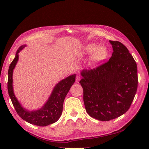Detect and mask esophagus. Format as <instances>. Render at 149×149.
Returning a JSON list of instances; mask_svg holds the SVG:
<instances>
[{
    "mask_svg": "<svg viewBox=\"0 0 149 149\" xmlns=\"http://www.w3.org/2000/svg\"><path fill=\"white\" fill-rule=\"evenodd\" d=\"M80 79H81L80 76H76V83H79Z\"/></svg>",
    "mask_w": 149,
    "mask_h": 149,
    "instance_id": "1",
    "label": "esophagus"
}]
</instances>
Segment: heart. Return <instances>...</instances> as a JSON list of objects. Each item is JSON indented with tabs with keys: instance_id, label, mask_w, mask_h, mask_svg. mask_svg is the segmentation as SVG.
Instances as JSON below:
<instances>
[{
	"instance_id": "heart-1",
	"label": "heart",
	"mask_w": 149,
	"mask_h": 149,
	"mask_svg": "<svg viewBox=\"0 0 149 149\" xmlns=\"http://www.w3.org/2000/svg\"><path fill=\"white\" fill-rule=\"evenodd\" d=\"M97 46L95 43H90L85 46L84 48L85 54L90 55L93 53L90 59V62L92 65L97 64L104 60L108 55V50L106 46L100 45L97 47Z\"/></svg>"
}]
</instances>
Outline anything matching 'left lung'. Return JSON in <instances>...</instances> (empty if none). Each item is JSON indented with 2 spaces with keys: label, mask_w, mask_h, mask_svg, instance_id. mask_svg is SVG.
I'll return each mask as SVG.
<instances>
[{
  "label": "left lung",
  "mask_w": 149,
  "mask_h": 149,
  "mask_svg": "<svg viewBox=\"0 0 149 149\" xmlns=\"http://www.w3.org/2000/svg\"><path fill=\"white\" fill-rule=\"evenodd\" d=\"M109 42L113 52L109 61L96 68L83 70L79 81L86 111L101 121L116 119L128 111L138 84L137 64L128 49L118 41Z\"/></svg>",
  "instance_id": "left-lung-1"
}]
</instances>
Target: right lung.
<instances>
[{
	"mask_svg": "<svg viewBox=\"0 0 149 149\" xmlns=\"http://www.w3.org/2000/svg\"><path fill=\"white\" fill-rule=\"evenodd\" d=\"M26 45H22L17 49L15 58L10 63L8 71L7 89L12 102L17 113L29 123L38 126H47L55 123L60 119L63 111V105L66 94L71 86L75 82L76 74H72L61 80L53 88L50 96L46 103L35 111H28L22 106L16 98L13 89V71L19 60V53Z\"/></svg>",
	"mask_w": 149,
	"mask_h": 149,
	"instance_id": "obj_1",
	"label": "right lung"
}]
</instances>
